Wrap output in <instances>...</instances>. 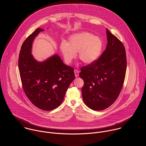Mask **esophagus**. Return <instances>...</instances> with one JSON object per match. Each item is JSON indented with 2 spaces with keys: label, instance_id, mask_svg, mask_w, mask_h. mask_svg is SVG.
I'll return each instance as SVG.
<instances>
[{
  "label": "esophagus",
  "instance_id": "34e87169",
  "mask_svg": "<svg viewBox=\"0 0 146 146\" xmlns=\"http://www.w3.org/2000/svg\"><path fill=\"white\" fill-rule=\"evenodd\" d=\"M74 72H75V75L76 77H78L79 76V71L77 70H74Z\"/></svg>",
  "mask_w": 146,
  "mask_h": 146
}]
</instances>
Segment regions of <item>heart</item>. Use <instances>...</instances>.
I'll use <instances>...</instances> for the list:
<instances>
[{
  "instance_id": "b5f03b06",
  "label": "heart",
  "mask_w": 146,
  "mask_h": 146,
  "mask_svg": "<svg viewBox=\"0 0 146 146\" xmlns=\"http://www.w3.org/2000/svg\"><path fill=\"white\" fill-rule=\"evenodd\" d=\"M104 42L98 36L86 32L70 36L67 41L60 45V50L65 62L71 63L78 52L79 58L85 63L95 62L101 56Z\"/></svg>"
}]
</instances>
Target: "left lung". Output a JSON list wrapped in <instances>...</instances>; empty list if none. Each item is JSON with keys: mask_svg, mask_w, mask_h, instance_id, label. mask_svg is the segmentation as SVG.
<instances>
[{"mask_svg": "<svg viewBox=\"0 0 146 146\" xmlns=\"http://www.w3.org/2000/svg\"><path fill=\"white\" fill-rule=\"evenodd\" d=\"M106 50L93 63L81 68L84 102L95 111L106 109L118 98L125 80L126 56L123 42L106 29Z\"/></svg>", "mask_w": 146, "mask_h": 146, "instance_id": "left-lung-1", "label": "left lung"}]
</instances>
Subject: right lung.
Listing matches in <instances>:
<instances>
[{
  "label": "right lung",
  "mask_w": 146,
  "mask_h": 146,
  "mask_svg": "<svg viewBox=\"0 0 146 146\" xmlns=\"http://www.w3.org/2000/svg\"><path fill=\"white\" fill-rule=\"evenodd\" d=\"M43 31L36 29L23 42L19 57V68L23 90L36 107L50 111L62 104L66 92L75 79L74 68L64 64L58 55L42 62L31 54L34 38Z\"/></svg>",
  "instance_id": "obj_1"
}]
</instances>
